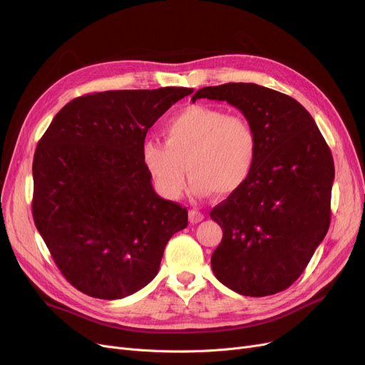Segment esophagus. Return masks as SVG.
<instances>
[{
	"instance_id": "obj_1",
	"label": "esophagus",
	"mask_w": 365,
	"mask_h": 365,
	"mask_svg": "<svg viewBox=\"0 0 365 365\" xmlns=\"http://www.w3.org/2000/svg\"><path fill=\"white\" fill-rule=\"evenodd\" d=\"M204 219V215L201 212H198V210H189V220L190 223H200L201 220Z\"/></svg>"
}]
</instances>
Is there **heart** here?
<instances>
[{
    "label": "heart",
    "mask_w": 365,
    "mask_h": 365,
    "mask_svg": "<svg viewBox=\"0 0 365 365\" xmlns=\"http://www.w3.org/2000/svg\"><path fill=\"white\" fill-rule=\"evenodd\" d=\"M163 134L165 143L146 139L140 153L149 176L165 198L182 197L185 165L195 197L231 195L252 175L257 139L253 125L241 115L190 105L165 121Z\"/></svg>",
    "instance_id": "b5f03b06"
}]
</instances>
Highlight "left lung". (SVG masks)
<instances>
[{
    "label": "left lung",
    "mask_w": 365,
    "mask_h": 365,
    "mask_svg": "<svg viewBox=\"0 0 365 365\" xmlns=\"http://www.w3.org/2000/svg\"><path fill=\"white\" fill-rule=\"evenodd\" d=\"M197 99L238 108L257 139L250 178L210 212L223 229L212 269L242 296L279 293L302 275L329 231L331 150L311 113L284 93L227 83L198 90Z\"/></svg>",
    "instance_id": "1"
}]
</instances>
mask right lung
<instances>
[{
	"mask_svg": "<svg viewBox=\"0 0 365 365\" xmlns=\"http://www.w3.org/2000/svg\"><path fill=\"white\" fill-rule=\"evenodd\" d=\"M192 88L86 94L56 113L34 164L32 216L62 275L87 296L115 300L158 274L187 210L152 187L140 148L148 130Z\"/></svg>",
	"mask_w": 365,
	"mask_h": 365,
	"instance_id": "1",
	"label": "right lung"
}]
</instances>
